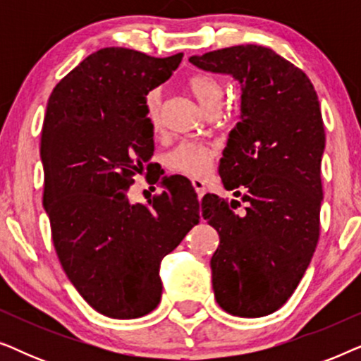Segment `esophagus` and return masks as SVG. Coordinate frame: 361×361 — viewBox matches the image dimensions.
Here are the masks:
<instances>
[{
    "label": "esophagus",
    "mask_w": 361,
    "mask_h": 361,
    "mask_svg": "<svg viewBox=\"0 0 361 361\" xmlns=\"http://www.w3.org/2000/svg\"><path fill=\"white\" fill-rule=\"evenodd\" d=\"M192 185H194V189L197 192V195H199V199L205 195V182L202 179H192Z\"/></svg>",
    "instance_id": "obj_1"
}]
</instances>
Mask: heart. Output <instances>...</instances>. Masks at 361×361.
Returning a JSON list of instances; mask_svg holds the SVG:
<instances>
[{"label": "heart", "instance_id": "heart-1", "mask_svg": "<svg viewBox=\"0 0 361 361\" xmlns=\"http://www.w3.org/2000/svg\"><path fill=\"white\" fill-rule=\"evenodd\" d=\"M187 88L199 105L209 113L220 110L225 97V87L219 78L209 73H195L187 80ZM161 92H151L146 98L147 121L152 131L161 128ZM215 157V147L207 142L184 141L177 145L166 157V164L171 171L190 177H202L210 171Z\"/></svg>", "mask_w": 361, "mask_h": 361}]
</instances>
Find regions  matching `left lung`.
Wrapping results in <instances>:
<instances>
[{
	"mask_svg": "<svg viewBox=\"0 0 361 361\" xmlns=\"http://www.w3.org/2000/svg\"><path fill=\"white\" fill-rule=\"evenodd\" d=\"M189 62L241 87L240 121L219 172L245 212H233L238 200L207 194L202 216L220 236L210 259L216 302L231 315L263 317L293 295L319 241L325 133L317 93L300 68L255 44Z\"/></svg>",
	"mask_w": 361,
	"mask_h": 361,
	"instance_id": "left-lung-1",
	"label": "left lung"
}]
</instances>
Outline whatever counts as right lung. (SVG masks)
I'll use <instances>...</instances> for the list:
<instances>
[{"label":"right lung","mask_w":361,"mask_h":361,"mask_svg":"<svg viewBox=\"0 0 361 361\" xmlns=\"http://www.w3.org/2000/svg\"><path fill=\"white\" fill-rule=\"evenodd\" d=\"M182 56L100 49L47 102L41 159L54 246L78 294L111 319L156 309L161 261L200 219L197 194L171 184L149 205L128 199L133 177L152 167L146 95L172 75Z\"/></svg>","instance_id":"right-lung-1"}]
</instances>
